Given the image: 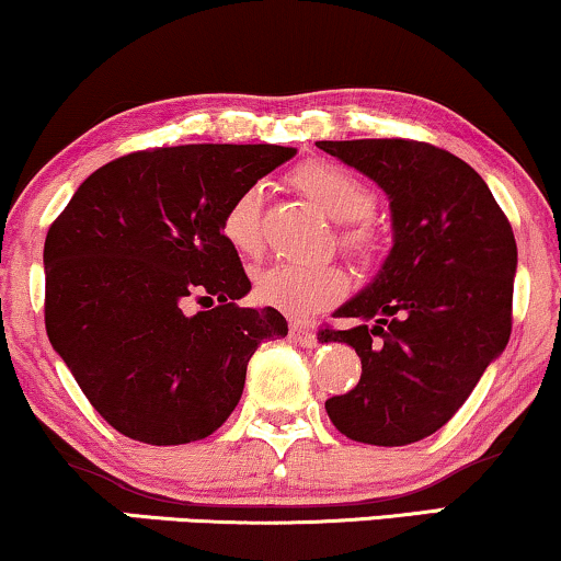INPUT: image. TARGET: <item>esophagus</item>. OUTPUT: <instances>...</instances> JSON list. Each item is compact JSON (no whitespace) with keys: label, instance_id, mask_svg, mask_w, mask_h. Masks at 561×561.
<instances>
[{"label":"esophagus","instance_id":"1","mask_svg":"<svg viewBox=\"0 0 561 561\" xmlns=\"http://www.w3.org/2000/svg\"><path fill=\"white\" fill-rule=\"evenodd\" d=\"M289 340L298 342V345H302V347H316L313 329L302 327V323H289Z\"/></svg>","mask_w":561,"mask_h":561}]
</instances>
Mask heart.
<instances>
[{"label":"heart","mask_w":561,"mask_h":561,"mask_svg":"<svg viewBox=\"0 0 561 561\" xmlns=\"http://www.w3.org/2000/svg\"><path fill=\"white\" fill-rule=\"evenodd\" d=\"M295 185L323 214L336 221H350L342 229V248L360 261L379 253V234L368 225L376 208V193L366 180L332 161H308L295 172ZM263 193L259 185L245 187L229 201L221 216V234L240 255H259L263 248L261 225ZM347 276L332 263H274L255 276V298L263 306L306 319L334 306L345 295Z\"/></svg>","instance_id":"obj_1"}]
</instances>
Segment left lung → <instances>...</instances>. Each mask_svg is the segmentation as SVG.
<instances>
[{"mask_svg": "<svg viewBox=\"0 0 561 561\" xmlns=\"http://www.w3.org/2000/svg\"><path fill=\"white\" fill-rule=\"evenodd\" d=\"M387 193L394 245L366 289L336 310L353 329H321L347 342L360 381L327 400L340 434L404 447L444 426L512 332L517 245L481 174L421 140H319Z\"/></svg>", "mask_w": 561, "mask_h": 561, "instance_id": "8db88e82", "label": "left lung"}]
</instances>
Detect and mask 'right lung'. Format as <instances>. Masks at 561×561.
Wrapping results in <instances>:
<instances>
[{"label":"right lung","instance_id":"add662e5","mask_svg":"<svg viewBox=\"0 0 561 561\" xmlns=\"http://www.w3.org/2000/svg\"><path fill=\"white\" fill-rule=\"evenodd\" d=\"M295 157L285 146L135 151L78 187L44 242V321L88 402L153 447L211 436L238 408L274 308H240L251 279L221 234L229 201ZM187 297L217 306L187 317Z\"/></svg>","mask_w":561,"mask_h":561}]
</instances>
